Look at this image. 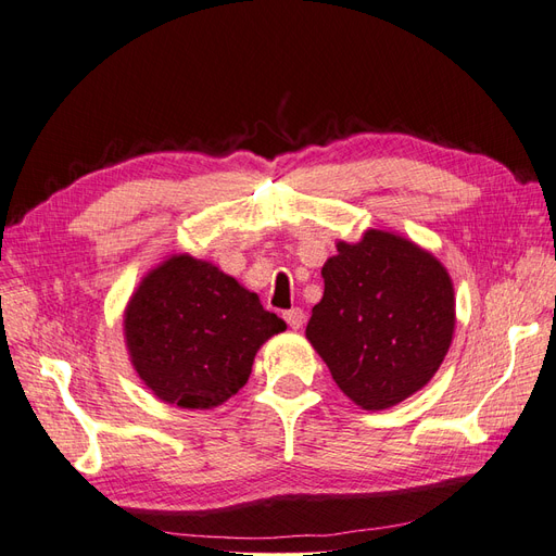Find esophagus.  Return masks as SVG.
<instances>
[{"label":"esophagus","mask_w":556,"mask_h":556,"mask_svg":"<svg viewBox=\"0 0 556 556\" xmlns=\"http://www.w3.org/2000/svg\"><path fill=\"white\" fill-rule=\"evenodd\" d=\"M285 323L290 325V329H301L304 327V323H306V315H304V311L301 308H290V311H285Z\"/></svg>","instance_id":"esophagus-1"}]
</instances>
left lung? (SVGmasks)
Returning <instances> with one entry per match:
<instances>
[{"label": "left lung", "instance_id": "obj_1", "mask_svg": "<svg viewBox=\"0 0 556 556\" xmlns=\"http://www.w3.org/2000/svg\"><path fill=\"white\" fill-rule=\"evenodd\" d=\"M325 294L306 339L341 392L364 410L408 399L443 364L454 331V290L431 252L390 231L336 243Z\"/></svg>", "mask_w": 556, "mask_h": 556}]
</instances>
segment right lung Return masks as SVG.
Returning <instances> with one entry per match:
<instances>
[{"label":"right lung","mask_w":556,"mask_h":556,"mask_svg":"<svg viewBox=\"0 0 556 556\" xmlns=\"http://www.w3.org/2000/svg\"><path fill=\"white\" fill-rule=\"evenodd\" d=\"M285 327L255 292L190 255L153 268L125 308L139 378L157 399L188 410H208L237 394L260 345Z\"/></svg>","instance_id":"add662e5"}]
</instances>
